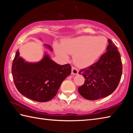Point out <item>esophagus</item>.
I'll list each match as a JSON object with an SVG mask.
<instances>
[{"instance_id":"34e87169","label":"esophagus","mask_w":133,"mask_h":133,"mask_svg":"<svg viewBox=\"0 0 133 133\" xmlns=\"http://www.w3.org/2000/svg\"><path fill=\"white\" fill-rule=\"evenodd\" d=\"M78 73V70L75 67H72V69H71V74H72V75H77Z\"/></svg>"}]
</instances>
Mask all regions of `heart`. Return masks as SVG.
I'll use <instances>...</instances> for the list:
<instances>
[{
	"label": "heart",
	"instance_id": "b5f03b06",
	"mask_svg": "<svg viewBox=\"0 0 133 133\" xmlns=\"http://www.w3.org/2000/svg\"><path fill=\"white\" fill-rule=\"evenodd\" d=\"M107 39L103 36H83L67 39L61 47L56 45L57 55L65 60L69 59L66 54L74 55L75 63L80 67H85L94 64L104 51Z\"/></svg>",
	"mask_w": 133,
	"mask_h": 133
}]
</instances>
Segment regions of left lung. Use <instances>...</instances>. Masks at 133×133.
<instances>
[{
    "instance_id": "obj_1",
    "label": "left lung",
    "mask_w": 133,
    "mask_h": 133,
    "mask_svg": "<svg viewBox=\"0 0 133 133\" xmlns=\"http://www.w3.org/2000/svg\"><path fill=\"white\" fill-rule=\"evenodd\" d=\"M107 51L97 62L78 72L85 78L84 84L78 88L83 97L95 100L105 97L115 91L122 75L120 54L111 40H108Z\"/></svg>"
}]
</instances>
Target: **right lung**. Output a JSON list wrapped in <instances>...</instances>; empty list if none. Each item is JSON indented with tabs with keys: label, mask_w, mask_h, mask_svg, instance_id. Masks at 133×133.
Returning a JSON list of instances; mask_svg holds the SVG:
<instances>
[{
	"label": "right lung",
	"mask_w": 133,
	"mask_h": 133,
	"mask_svg": "<svg viewBox=\"0 0 133 133\" xmlns=\"http://www.w3.org/2000/svg\"><path fill=\"white\" fill-rule=\"evenodd\" d=\"M45 46L52 50L50 46ZM71 71L70 64H58L46 54L37 63L25 62L19 56L18 50L12 67L13 81L17 90L27 98L39 102L51 100Z\"/></svg>",
	"instance_id": "obj_1"
}]
</instances>
